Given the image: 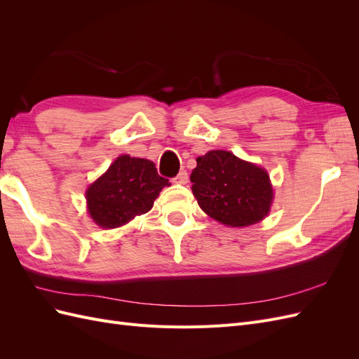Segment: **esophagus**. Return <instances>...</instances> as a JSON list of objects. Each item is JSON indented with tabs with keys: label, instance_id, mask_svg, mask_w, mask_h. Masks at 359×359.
Masks as SVG:
<instances>
[{
	"label": "esophagus",
	"instance_id": "34e87169",
	"mask_svg": "<svg viewBox=\"0 0 359 359\" xmlns=\"http://www.w3.org/2000/svg\"><path fill=\"white\" fill-rule=\"evenodd\" d=\"M172 182H173V184H182V186H184V184H187V182H189V175H187V172H186V170L180 172L178 175L172 180Z\"/></svg>",
	"mask_w": 359,
	"mask_h": 359
}]
</instances>
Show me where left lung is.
<instances>
[{
    "mask_svg": "<svg viewBox=\"0 0 359 359\" xmlns=\"http://www.w3.org/2000/svg\"><path fill=\"white\" fill-rule=\"evenodd\" d=\"M196 161L191 191L211 219L241 229L269 214L274 189L266 169L224 149H211Z\"/></svg>",
    "mask_w": 359,
    "mask_h": 359,
    "instance_id": "obj_1",
    "label": "left lung"
}]
</instances>
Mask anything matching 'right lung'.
Segmentation results:
<instances>
[{
    "label": "right lung",
    "instance_id": "1",
    "mask_svg": "<svg viewBox=\"0 0 359 359\" xmlns=\"http://www.w3.org/2000/svg\"><path fill=\"white\" fill-rule=\"evenodd\" d=\"M169 186L153 161L123 154L86 187V212L102 229H116L148 212Z\"/></svg>",
    "mask_w": 359,
    "mask_h": 359
}]
</instances>
